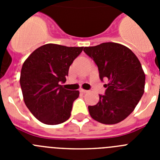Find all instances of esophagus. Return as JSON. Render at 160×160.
Instances as JSON below:
<instances>
[{
  "mask_svg": "<svg viewBox=\"0 0 160 160\" xmlns=\"http://www.w3.org/2000/svg\"><path fill=\"white\" fill-rule=\"evenodd\" d=\"M80 92H82V93H87V92H88V90H84V89H80Z\"/></svg>",
  "mask_w": 160,
  "mask_h": 160,
  "instance_id": "obj_1",
  "label": "esophagus"
}]
</instances>
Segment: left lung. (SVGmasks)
Segmentation results:
<instances>
[{
	"instance_id": "obj_1",
	"label": "left lung",
	"mask_w": 160,
	"mask_h": 160,
	"mask_svg": "<svg viewBox=\"0 0 160 160\" xmlns=\"http://www.w3.org/2000/svg\"><path fill=\"white\" fill-rule=\"evenodd\" d=\"M83 51L94 60L99 78L107 79L104 95L89 106L91 118L103 124H115L135 110L144 93L145 73L140 62L129 48L121 44L106 42L85 47Z\"/></svg>"
}]
</instances>
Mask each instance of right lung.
Returning <instances> with one entry per match:
<instances>
[{
	"label": "right lung",
	"mask_w": 160,
	"mask_h": 160,
	"mask_svg": "<svg viewBox=\"0 0 160 160\" xmlns=\"http://www.w3.org/2000/svg\"><path fill=\"white\" fill-rule=\"evenodd\" d=\"M83 47H67L46 44L35 49L25 61L20 84L24 102L33 116L48 125L69 119L78 90H66L69 68Z\"/></svg>",
	"instance_id": "obj_1"
}]
</instances>
